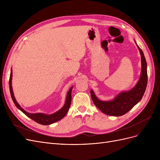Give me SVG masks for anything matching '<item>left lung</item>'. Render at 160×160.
Returning <instances> with one entry per match:
<instances>
[{"label":"left lung","mask_w":160,"mask_h":160,"mask_svg":"<svg viewBox=\"0 0 160 160\" xmlns=\"http://www.w3.org/2000/svg\"><path fill=\"white\" fill-rule=\"evenodd\" d=\"M138 48L141 55L142 71L140 78L133 88L128 91L120 93L113 100L107 101L99 100L95 95L93 91L91 89V99L95 105L106 115L112 116L123 115L141 101L143 96L148 83L147 62L142 50L138 45Z\"/></svg>","instance_id":"8db88e82"}]
</instances>
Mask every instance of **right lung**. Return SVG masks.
<instances>
[{"label": "right lung", "mask_w": 160, "mask_h": 160, "mask_svg": "<svg viewBox=\"0 0 160 160\" xmlns=\"http://www.w3.org/2000/svg\"><path fill=\"white\" fill-rule=\"evenodd\" d=\"M12 70L11 71V75H10V79H9V88H10V92H11V95L12 99L13 101V102L14 105H16V107L20 109L23 113H25L27 117L31 118V119L34 120L35 122H37L38 123L41 124V125H50L52 124L55 122H58V121L61 120V119L65 117V115L67 114V113L68 112V111L69 109L71 103V91L72 89V87H71V89L69 90L68 93H67V98H66V101L65 105H63L60 110H59L57 112L51 114V115H47L44 113H29L27 112L26 111L24 110L21 106L19 105L17 101L15 99V98H14V94H13V91H12Z\"/></svg>", "instance_id": "add662e5"}]
</instances>
